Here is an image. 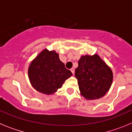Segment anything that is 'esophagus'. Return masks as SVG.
Wrapping results in <instances>:
<instances>
[{
	"label": "esophagus",
	"instance_id": "esophagus-1",
	"mask_svg": "<svg viewBox=\"0 0 132 132\" xmlns=\"http://www.w3.org/2000/svg\"><path fill=\"white\" fill-rule=\"evenodd\" d=\"M71 71L72 72V73H73V74H74V73H75V69L74 68L71 69Z\"/></svg>",
	"mask_w": 132,
	"mask_h": 132
}]
</instances>
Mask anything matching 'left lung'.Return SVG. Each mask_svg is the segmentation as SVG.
Returning <instances> with one entry per match:
<instances>
[{"label":"left lung","mask_w":132,"mask_h":132,"mask_svg":"<svg viewBox=\"0 0 132 132\" xmlns=\"http://www.w3.org/2000/svg\"><path fill=\"white\" fill-rule=\"evenodd\" d=\"M75 75L80 94L87 100H96L104 96L113 80L112 71L98 54L81 56Z\"/></svg>","instance_id":"obj_1"}]
</instances>
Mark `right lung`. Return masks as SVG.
Wrapping results in <instances>:
<instances>
[{
  "instance_id": "add662e5",
  "label": "right lung",
  "mask_w": 132,
  "mask_h": 132,
  "mask_svg": "<svg viewBox=\"0 0 132 132\" xmlns=\"http://www.w3.org/2000/svg\"><path fill=\"white\" fill-rule=\"evenodd\" d=\"M28 77L31 86L41 93L51 95L62 87L73 74L61 61L55 51L42 50L32 60L28 67Z\"/></svg>"
}]
</instances>
